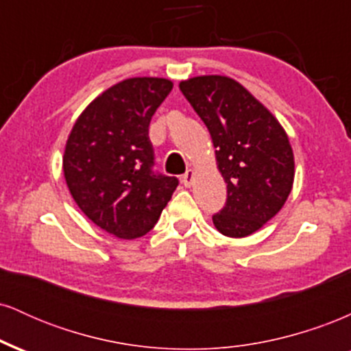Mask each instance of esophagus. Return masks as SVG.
<instances>
[{
    "mask_svg": "<svg viewBox=\"0 0 351 351\" xmlns=\"http://www.w3.org/2000/svg\"><path fill=\"white\" fill-rule=\"evenodd\" d=\"M193 180H195V171H193L191 168H189V170H186V173H184V175H181V183H183L186 188L191 186Z\"/></svg>",
    "mask_w": 351,
    "mask_h": 351,
    "instance_id": "esophagus-1",
    "label": "esophagus"
}]
</instances>
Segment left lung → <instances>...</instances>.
Segmentation results:
<instances>
[{
  "label": "left lung",
  "mask_w": 351,
  "mask_h": 351,
  "mask_svg": "<svg viewBox=\"0 0 351 351\" xmlns=\"http://www.w3.org/2000/svg\"><path fill=\"white\" fill-rule=\"evenodd\" d=\"M180 88L201 117L216 148L228 199L213 224L223 236L245 237L272 219L292 191L295 162L287 132L243 84L198 75Z\"/></svg>",
  "instance_id": "left-lung-1"
}]
</instances>
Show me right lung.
Masks as SVG:
<instances>
[{"mask_svg":"<svg viewBox=\"0 0 351 351\" xmlns=\"http://www.w3.org/2000/svg\"><path fill=\"white\" fill-rule=\"evenodd\" d=\"M173 88L170 79L130 77L97 95L77 117L62 170L80 211L120 239L155 226L178 186L175 176L152 171L148 125Z\"/></svg>","mask_w":351,"mask_h":351,"instance_id":"1","label":"right lung"}]
</instances>
